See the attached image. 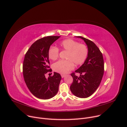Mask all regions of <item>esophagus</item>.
<instances>
[{
    "instance_id": "esophagus-1",
    "label": "esophagus",
    "mask_w": 127,
    "mask_h": 127,
    "mask_svg": "<svg viewBox=\"0 0 127 127\" xmlns=\"http://www.w3.org/2000/svg\"><path fill=\"white\" fill-rule=\"evenodd\" d=\"M65 75H63V74H62V75H61V77H62V78H64V77H65Z\"/></svg>"
}]
</instances>
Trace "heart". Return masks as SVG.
<instances>
[{
    "mask_svg": "<svg viewBox=\"0 0 127 127\" xmlns=\"http://www.w3.org/2000/svg\"><path fill=\"white\" fill-rule=\"evenodd\" d=\"M60 48L63 51H67L66 55V60H60L53 64L54 71L61 74H66L74 67V64L79 65L86 60L88 49L87 47L82 43H79L71 39H65L60 43ZM48 55L49 58L56 60L59 57V49L52 46L49 49Z\"/></svg>",
    "mask_w": 127,
    "mask_h": 127,
    "instance_id": "b5f03b06",
    "label": "heart"
}]
</instances>
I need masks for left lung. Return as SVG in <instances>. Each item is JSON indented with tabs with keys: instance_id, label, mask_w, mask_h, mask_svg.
I'll return each mask as SVG.
<instances>
[{
	"instance_id": "left-lung-1",
	"label": "left lung",
	"mask_w": 127,
	"mask_h": 127,
	"mask_svg": "<svg viewBox=\"0 0 127 127\" xmlns=\"http://www.w3.org/2000/svg\"><path fill=\"white\" fill-rule=\"evenodd\" d=\"M76 37L83 39L88 49V57L85 63L71 76L73 78L70 89L73 94L80 98L91 95L100 85L104 74V64L103 55L95 44L81 36ZM75 73H79L77 76Z\"/></svg>"
}]
</instances>
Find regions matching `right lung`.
I'll return each instance as SVG.
<instances>
[{
  "label": "right lung",
  "mask_w": 127,
  "mask_h": 127,
  "mask_svg": "<svg viewBox=\"0 0 127 127\" xmlns=\"http://www.w3.org/2000/svg\"><path fill=\"white\" fill-rule=\"evenodd\" d=\"M60 36L43 37L33 43L25 55L23 74L25 84L32 94L40 99H49L57 95L61 80L60 74L54 73L47 79L45 74L52 70L48 55L50 46Z\"/></svg>",
  "instance_id": "add662e5"
}]
</instances>
